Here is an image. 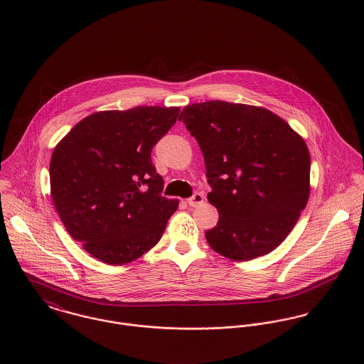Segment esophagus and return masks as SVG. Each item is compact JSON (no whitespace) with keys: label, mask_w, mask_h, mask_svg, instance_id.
I'll list each match as a JSON object with an SVG mask.
<instances>
[{"label":"esophagus","mask_w":364,"mask_h":364,"mask_svg":"<svg viewBox=\"0 0 364 364\" xmlns=\"http://www.w3.org/2000/svg\"><path fill=\"white\" fill-rule=\"evenodd\" d=\"M203 202H205V196H203L202 193H195L192 198L188 199V205H189L191 208H198V206H200Z\"/></svg>","instance_id":"esophagus-1"}]
</instances>
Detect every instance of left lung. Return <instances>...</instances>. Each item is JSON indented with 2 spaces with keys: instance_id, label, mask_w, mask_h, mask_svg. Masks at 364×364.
<instances>
[{
  "instance_id": "8db88e82",
  "label": "left lung",
  "mask_w": 364,
  "mask_h": 364,
  "mask_svg": "<svg viewBox=\"0 0 364 364\" xmlns=\"http://www.w3.org/2000/svg\"><path fill=\"white\" fill-rule=\"evenodd\" d=\"M179 120L206 162L208 202L218 223L208 245L228 259H255L277 248L310 196L311 158L304 140L277 114L251 105H188Z\"/></svg>"
}]
</instances>
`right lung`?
<instances>
[{
  "instance_id": "obj_1",
  "label": "right lung",
  "mask_w": 364,
  "mask_h": 364,
  "mask_svg": "<svg viewBox=\"0 0 364 364\" xmlns=\"http://www.w3.org/2000/svg\"><path fill=\"white\" fill-rule=\"evenodd\" d=\"M179 107L105 110L77 123L55 146L50 189L68 234L94 258L123 264L156 247L176 199L164 198L151 150Z\"/></svg>"
}]
</instances>
